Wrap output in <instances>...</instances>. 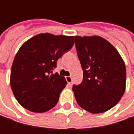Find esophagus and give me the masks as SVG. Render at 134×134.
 <instances>
[{
  "mask_svg": "<svg viewBox=\"0 0 134 134\" xmlns=\"http://www.w3.org/2000/svg\"><path fill=\"white\" fill-rule=\"evenodd\" d=\"M66 80H67V83H68L69 85H71V84H72V81H73V80H72V77H71L70 76L66 77Z\"/></svg>",
  "mask_w": 134,
  "mask_h": 134,
  "instance_id": "34e87169",
  "label": "esophagus"
}]
</instances>
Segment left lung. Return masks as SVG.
I'll return each instance as SVG.
<instances>
[{
  "mask_svg": "<svg viewBox=\"0 0 134 134\" xmlns=\"http://www.w3.org/2000/svg\"><path fill=\"white\" fill-rule=\"evenodd\" d=\"M83 80L73 86L77 104L92 113L115 106L126 88L125 64L116 48L100 36H74Z\"/></svg>",
  "mask_w": 134,
  "mask_h": 134,
  "instance_id": "8db88e82",
  "label": "left lung"
}]
</instances>
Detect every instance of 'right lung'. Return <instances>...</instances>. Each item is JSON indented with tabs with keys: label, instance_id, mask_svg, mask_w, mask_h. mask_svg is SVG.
<instances>
[{
	"label": "right lung",
	"instance_id": "right-lung-1",
	"mask_svg": "<svg viewBox=\"0 0 134 134\" xmlns=\"http://www.w3.org/2000/svg\"><path fill=\"white\" fill-rule=\"evenodd\" d=\"M74 44V36L42 33L21 46L10 78L12 90L21 105L33 113H44L57 105L67 81L53 70L57 60Z\"/></svg>",
	"mask_w": 134,
	"mask_h": 134
}]
</instances>
